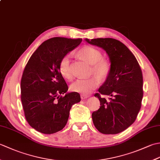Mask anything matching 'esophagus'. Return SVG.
Masks as SVG:
<instances>
[{
    "label": "esophagus",
    "instance_id": "esophagus-1",
    "mask_svg": "<svg viewBox=\"0 0 160 160\" xmlns=\"http://www.w3.org/2000/svg\"><path fill=\"white\" fill-rule=\"evenodd\" d=\"M89 96H87V95H85V94H81L80 95V98H81V99H82V100L86 99V98H89Z\"/></svg>",
    "mask_w": 160,
    "mask_h": 160
}]
</instances>
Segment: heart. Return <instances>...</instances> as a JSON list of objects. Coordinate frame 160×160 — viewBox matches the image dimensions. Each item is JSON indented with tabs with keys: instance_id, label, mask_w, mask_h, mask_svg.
Masks as SVG:
<instances>
[{
	"instance_id": "obj_1",
	"label": "heart",
	"mask_w": 160,
	"mask_h": 160,
	"mask_svg": "<svg viewBox=\"0 0 160 160\" xmlns=\"http://www.w3.org/2000/svg\"><path fill=\"white\" fill-rule=\"evenodd\" d=\"M78 53L82 60L91 64V74H96L101 79H105L109 75L111 63L102 57L100 50L92 46H85L78 51ZM59 70L65 79L70 80L73 78L72 64L69 54L63 56L60 60ZM98 77L93 76L88 78H79L71 84L70 89L74 92L89 94L100 84V79Z\"/></svg>"
}]
</instances>
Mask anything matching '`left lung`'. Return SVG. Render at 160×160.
Returning <instances> with one entry per match:
<instances>
[{
	"mask_svg": "<svg viewBox=\"0 0 160 160\" xmlns=\"http://www.w3.org/2000/svg\"><path fill=\"white\" fill-rule=\"evenodd\" d=\"M86 41L106 51L111 71L98 92L100 108L93 112L96 128L103 134H117L133 123L142 106L143 76L140 64L128 47L113 38H95ZM110 96L107 100L101 95Z\"/></svg>",
	"mask_w": 160,
	"mask_h": 160,
	"instance_id": "obj_1",
	"label": "left lung"
}]
</instances>
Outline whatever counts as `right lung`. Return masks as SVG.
I'll return each instance as SVG.
<instances>
[{"label": "right lung", "instance_id": "right-lung-1", "mask_svg": "<svg viewBox=\"0 0 160 160\" xmlns=\"http://www.w3.org/2000/svg\"><path fill=\"white\" fill-rule=\"evenodd\" d=\"M82 39L55 37L43 42L27 63L20 82L25 117L32 128L52 134L65 127L69 111L80 101L77 92L67 93L68 86L59 70L62 58Z\"/></svg>", "mask_w": 160, "mask_h": 160}]
</instances>
